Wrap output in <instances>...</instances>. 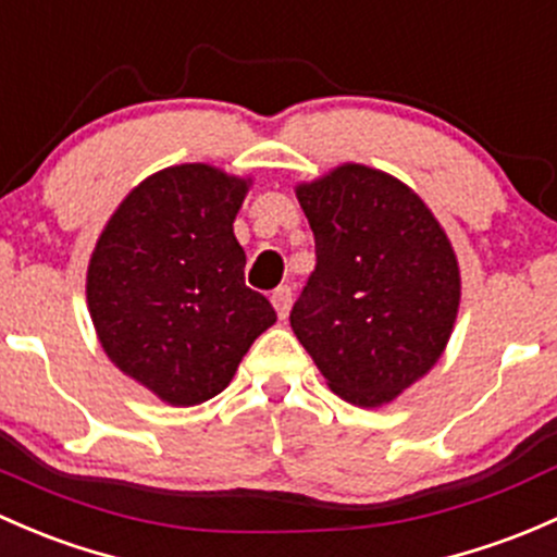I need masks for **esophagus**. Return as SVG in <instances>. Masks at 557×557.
I'll return each instance as SVG.
<instances>
[{
	"instance_id": "esophagus-1",
	"label": "esophagus",
	"mask_w": 557,
	"mask_h": 557,
	"mask_svg": "<svg viewBox=\"0 0 557 557\" xmlns=\"http://www.w3.org/2000/svg\"><path fill=\"white\" fill-rule=\"evenodd\" d=\"M290 304H294V294H290L288 285H285V288H277V290H274V294H272V307H274V312H277L280 320L288 318Z\"/></svg>"
}]
</instances>
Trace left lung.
Listing matches in <instances>:
<instances>
[{
	"label": "left lung",
	"mask_w": 557,
	"mask_h": 557,
	"mask_svg": "<svg viewBox=\"0 0 557 557\" xmlns=\"http://www.w3.org/2000/svg\"><path fill=\"white\" fill-rule=\"evenodd\" d=\"M318 267L290 327L331 392L382 408L435 368L461 301L446 230L408 184L342 162L294 186Z\"/></svg>",
	"instance_id": "8db88e82"
}]
</instances>
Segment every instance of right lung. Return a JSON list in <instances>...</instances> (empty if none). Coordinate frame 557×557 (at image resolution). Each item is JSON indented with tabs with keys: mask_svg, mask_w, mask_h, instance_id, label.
<instances>
[{
	"mask_svg": "<svg viewBox=\"0 0 557 557\" xmlns=\"http://www.w3.org/2000/svg\"><path fill=\"white\" fill-rule=\"evenodd\" d=\"M250 186V175L208 162L162 168L116 205L87 261V312L103 352L168 406L224 392L277 320L245 285L234 237Z\"/></svg>",
	"mask_w": 557,
	"mask_h": 557,
	"instance_id": "1",
	"label": "right lung"
}]
</instances>
